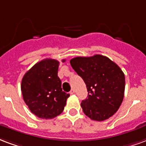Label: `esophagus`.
Wrapping results in <instances>:
<instances>
[{
  "mask_svg": "<svg viewBox=\"0 0 146 146\" xmlns=\"http://www.w3.org/2000/svg\"><path fill=\"white\" fill-rule=\"evenodd\" d=\"M70 94H75V90L74 89H72L71 90H70Z\"/></svg>",
  "mask_w": 146,
  "mask_h": 146,
  "instance_id": "obj_1",
  "label": "esophagus"
}]
</instances>
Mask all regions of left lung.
Here are the masks:
<instances>
[{"instance_id": "8db88e82", "label": "left lung", "mask_w": 146, "mask_h": 146, "mask_svg": "<svg viewBox=\"0 0 146 146\" xmlns=\"http://www.w3.org/2000/svg\"><path fill=\"white\" fill-rule=\"evenodd\" d=\"M70 62L87 85L88 96L81 102L84 114L98 121L114 115L122 103L125 93V77L121 68L101 55L76 57Z\"/></svg>"}]
</instances>
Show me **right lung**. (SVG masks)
Listing matches in <instances>:
<instances>
[{
	"label": "right lung",
	"instance_id": "add662e5",
	"mask_svg": "<svg viewBox=\"0 0 146 146\" xmlns=\"http://www.w3.org/2000/svg\"><path fill=\"white\" fill-rule=\"evenodd\" d=\"M59 66L56 59H43L34 65L21 80L24 101L31 112L40 118L51 119L59 115L70 97L62 91L58 76Z\"/></svg>",
	"mask_w": 146,
	"mask_h": 146
}]
</instances>
